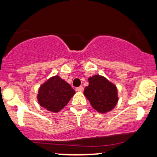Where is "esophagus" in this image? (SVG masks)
<instances>
[{
    "instance_id": "obj_1",
    "label": "esophagus",
    "mask_w": 157,
    "mask_h": 157,
    "mask_svg": "<svg viewBox=\"0 0 157 157\" xmlns=\"http://www.w3.org/2000/svg\"><path fill=\"white\" fill-rule=\"evenodd\" d=\"M84 88L82 86H79V87L76 88V91H83Z\"/></svg>"
}]
</instances>
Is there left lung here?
<instances>
[{"instance_id":"8db88e82","label":"left lung","mask_w":157,"mask_h":157,"mask_svg":"<svg viewBox=\"0 0 157 157\" xmlns=\"http://www.w3.org/2000/svg\"><path fill=\"white\" fill-rule=\"evenodd\" d=\"M89 86L85 88L84 95L91 106L100 113L112 110L118 101L116 86L100 75L89 77Z\"/></svg>"}]
</instances>
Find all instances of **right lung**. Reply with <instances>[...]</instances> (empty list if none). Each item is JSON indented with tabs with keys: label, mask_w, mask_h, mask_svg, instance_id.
Instances as JSON below:
<instances>
[{
	"label": "right lung",
	"mask_w": 157,
	"mask_h": 157,
	"mask_svg": "<svg viewBox=\"0 0 157 157\" xmlns=\"http://www.w3.org/2000/svg\"><path fill=\"white\" fill-rule=\"evenodd\" d=\"M75 94L71 86L57 75L48 79L40 86L37 100L44 109L58 112L67 105Z\"/></svg>",
	"instance_id": "1"
}]
</instances>
